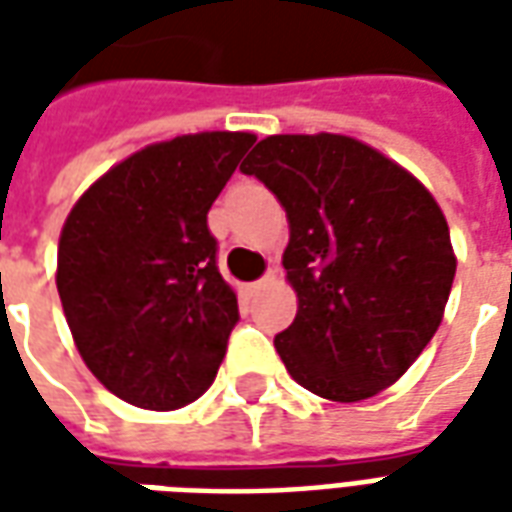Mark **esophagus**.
<instances>
[{"label":"esophagus","instance_id":"1","mask_svg":"<svg viewBox=\"0 0 512 512\" xmlns=\"http://www.w3.org/2000/svg\"><path fill=\"white\" fill-rule=\"evenodd\" d=\"M271 279H274V271H268L266 277H260V279H257V282H252V285H249V293H257V290H260V288H266Z\"/></svg>","mask_w":512,"mask_h":512}]
</instances>
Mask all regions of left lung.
Masks as SVG:
<instances>
[{
	"instance_id": "1",
	"label": "left lung",
	"mask_w": 512,
	"mask_h": 512,
	"mask_svg": "<svg viewBox=\"0 0 512 512\" xmlns=\"http://www.w3.org/2000/svg\"><path fill=\"white\" fill-rule=\"evenodd\" d=\"M277 194L299 296L274 337L293 381L326 400L378 395L436 334L455 279L450 227L411 172L340 134L266 136L241 164Z\"/></svg>"
}]
</instances>
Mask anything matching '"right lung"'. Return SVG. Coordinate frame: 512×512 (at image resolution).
I'll return each mask as SVG.
<instances>
[{
  "mask_svg": "<svg viewBox=\"0 0 512 512\" xmlns=\"http://www.w3.org/2000/svg\"><path fill=\"white\" fill-rule=\"evenodd\" d=\"M255 139L205 131L147 145L65 219L57 290L73 343L131 406L172 411L216 378L238 299L216 266L208 211Z\"/></svg>",
  "mask_w": 512,
  "mask_h": 512,
  "instance_id": "obj_1",
  "label": "right lung"
}]
</instances>
